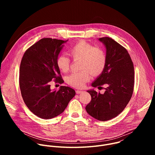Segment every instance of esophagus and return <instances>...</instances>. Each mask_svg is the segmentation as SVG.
<instances>
[{
	"mask_svg": "<svg viewBox=\"0 0 155 155\" xmlns=\"http://www.w3.org/2000/svg\"><path fill=\"white\" fill-rule=\"evenodd\" d=\"M83 93V91H81V90H77L76 91V93L77 94H81Z\"/></svg>",
	"mask_w": 155,
	"mask_h": 155,
	"instance_id": "obj_1",
	"label": "esophagus"
}]
</instances>
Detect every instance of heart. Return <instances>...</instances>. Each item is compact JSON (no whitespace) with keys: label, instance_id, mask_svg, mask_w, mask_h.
Returning a JSON list of instances; mask_svg holds the SVG:
<instances>
[{"label":"heart","instance_id":"obj_1","mask_svg":"<svg viewBox=\"0 0 155 155\" xmlns=\"http://www.w3.org/2000/svg\"><path fill=\"white\" fill-rule=\"evenodd\" d=\"M70 54L74 60L81 61V69L84 70L74 72L68 77V83L75 87H83L86 82L90 80L89 72L93 75H98L102 72L106 64L105 51L84 40L74 45L70 50ZM56 64L61 72L67 73L70 69L71 59L65 55H59L57 58Z\"/></svg>","mask_w":155,"mask_h":155}]
</instances>
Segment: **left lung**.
Segmentation results:
<instances>
[{
  "label": "left lung",
  "mask_w": 155,
  "mask_h": 155,
  "mask_svg": "<svg viewBox=\"0 0 155 155\" xmlns=\"http://www.w3.org/2000/svg\"><path fill=\"white\" fill-rule=\"evenodd\" d=\"M106 48V64L92 83L94 87L105 84V92L87 90L91 101L85 109L95 119L105 121L120 114L129 102L134 90V69L127 51L109 37L99 38Z\"/></svg>",
  "instance_id": "left-lung-1"
}]
</instances>
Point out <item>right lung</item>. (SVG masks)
I'll return each instance as SVG.
<instances>
[{
  "label": "right lung",
  "instance_id": "add662e5",
  "mask_svg": "<svg viewBox=\"0 0 155 155\" xmlns=\"http://www.w3.org/2000/svg\"><path fill=\"white\" fill-rule=\"evenodd\" d=\"M68 40L44 38L25 53L19 68V87L28 108L40 118L48 120L61 114L75 96L72 88L61 86L51 90L52 80L62 83L56 61Z\"/></svg>",
  "mask_w": 155,
  "mask_h": 155
}]
</instances>
